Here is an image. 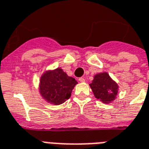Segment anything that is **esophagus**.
<instances>
[{"instance_id": "1", "label": "esophagus", "mask_w": 149, "mask_h": 149, "mask_svg": "<svg viewBox=\"0 0 149 149\" xmlns=\"http://www.w3.org/2000/svg\"><path fill=\"white\" fill-rule=\"evenodd\" d=\"M78 81H80V82H85V78H79V79H78Z\"/></svg>"}]
</instances>
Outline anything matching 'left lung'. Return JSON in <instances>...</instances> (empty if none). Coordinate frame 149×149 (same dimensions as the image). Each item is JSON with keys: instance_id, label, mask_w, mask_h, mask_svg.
<instances>
[{"instance_id": "left-lung-1", "label": "left lung", "mask_w": 149, "mask_h": 149, "mask_svg": "<svg viewBox=\"0 0 149 149\" xmlns=\"http://www.w3.org/2000/svg\"><path fill=\"white\" fill-rule=\"evenodd\" d=\"M89 85L95 97L104 103L113 101L118 93V85L107 72L95 74Z\"/></svg>"}]
</instances>
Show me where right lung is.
<instances>
[{"instance_id": "right-lung-1", "label": "right lung", "mask_w": 149, "mask_h": 149, "mask_svg": "<svg viewBox=\"0 0 149 149\" xmlns=\"http://www.w3.org/2000/svg\"><path fill=\"white\" fill-rule=\"evenodd\" d=\"M77 81L67 74L61 68L46 71L40 78V93L42 98L52 104L59 105L71 97Z\"/></svg>"}]
</instances>
